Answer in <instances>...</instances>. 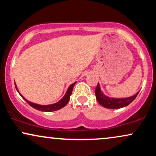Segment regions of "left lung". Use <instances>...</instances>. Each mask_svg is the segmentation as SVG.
Instances as JSON below:
<instances>
[{"label": "left lung", "mask_w": 156, "mask_h": 156, "mask_svg": "<svg viewBox=\"0 0 156 156\" xmlns=\"http://www.w3.org/2000/svg\"><path fill=\"white\" fill-rule=\"evenodd\" d=\"M139 92H138L136 94L131 97H128V98H110V97L106 96L103 94V92L101 91L99 83H98L95 89L96 99L98 100V103L105 108L110 109H117L127 106L136 98Z\"/></svg>", "instance_id": "left-lung-1"}]
</instances>
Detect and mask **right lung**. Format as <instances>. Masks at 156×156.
Returning <instances> with one entry per match:
<instances>
[{
    "label": "right lung",
    "instance_id": "1",
    "mask_svg": "<svg viewBox=\"0 0 156 156\" xmlns=\"http://www.w3.org/2000/svg\"><path fill=\"white\" fill-rule=\"evenodd\" d=\"M76 83V82H75V83L71 84V85L69 86V87H68L67 92H66L65 94H64V96L62 98V99L60 100L59 101H58L57 103H53V104H51V105H39V104H37V103H32V102L28 101V100H26V98H25L24 97H23L22 94L20 93L18 89H17V86H16L15 83V85L16 89H17V92H19V94H20V96L22 97L23 99H24L25 101H26L27 103H28V104L31 105V107H33L34 108L37 109V110L42 111V112H54V111L58 110V109H60V108H62L63 107H64L67 104L68 102H69V97H70L71 94H72L73 87H74V85Z\"/></svg>",
    "mask_w": 156,
    "mask_h": 156
}]
</instances>
